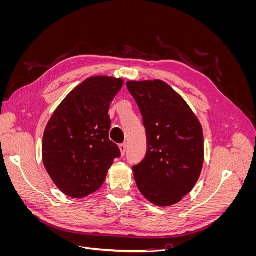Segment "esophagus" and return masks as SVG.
Here are the masks:
<instances>
[{
	"instance_id": "1",
	"label": "esophagus",
	"mask_w": 256,
	"mask_h": 256,
	"mask_svg": "<svg viewBox=\"0 0 256 256\" xmlns=\"http://www.w3.org/2000/svg\"><path fill=\"white\" fill-rule=\"evenodd\" d=\"M118 147H120V154H122V156H124V154H125V152H126V150H127V144L126 143L120 144Z\"/></svg>"
}]
</instances>
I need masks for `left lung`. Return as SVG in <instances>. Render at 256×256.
<instances>
[{
  "label": "left lung",
  "mask_w": 256,
  "mask_h": 256,
  "mask_svg": "<svg viewBox=\"0 0 256 256\" xmlns=\"http://www.w3.org/2000/svg\"><path fill=\"white\" fill-rule=\"evenodd\" d=\"M146 130L145 159L132 168L142 196L156 206L177 204L194 188L204 164L203 128L184 99L161 80L128 81Z\"/></svg>",
  "instance_id": "8db88e82"
}]
</instances>
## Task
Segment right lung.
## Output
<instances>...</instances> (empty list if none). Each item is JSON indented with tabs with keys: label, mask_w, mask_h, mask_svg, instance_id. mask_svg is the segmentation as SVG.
I'll list each match as a JSON object with an SVG mask.
<instances>
[{
	"label": "right lung",
	"mask_w": 256,
	"mask_h": 256,
	"mask_svg": "<svg viewBox=\"0 0 256 256\" xmlns=\"http://www.w3.org/2000/svg\"><path fill=\"white\" fill-rule=\"evenodd\" d=\"M124 80L90 76L60 104L46 126L42 161L52 182L69 198H81L104 182L118 146L109 138L108 114Z\"/></svg>",
	"instance_id": "right-lung-1"
}]
</instances>
